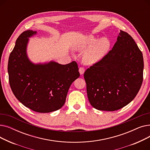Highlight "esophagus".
Instances as JSON below:
<instances>
[{
    "label": "esophagus",
    "mask_w": 150,
    "mask_h": 150,
    "mask_svg": "<svg viewBox=\"0 0 150 150\" xmlns=\"http://www.w3.org/2000/svg\"><path fill=\"white\" fill-rule=\"evenodd\" d=\"M84 71H85V69L83 67H80V69H79V72L80 73L81 75H83L84 73Z\"/></svg>",
    "instance_id": "obj_1"
}]
</instances>
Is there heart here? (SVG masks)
Returning a JSON list of instances; mask_svg holds the SVG:
<instances>
[{
	"label": "heart",
	"instance_id": "obj_1",
	"mask_svg": "<svg viewBox=\"0 0 150 150\" xmlns=\"http://www.w3.org/2000/svg\"><path fill=\"white\" fill-rule=\"evenodd\" d=\"M110 46L111 42L108 39H99L90 36L78 45V48L84 50L92 47L83 56L84 62L87 64H91L103 58L108 52Z\"/></svg>",
	"mask_w": 150,
	"mask_h": 150
}]
</instances>
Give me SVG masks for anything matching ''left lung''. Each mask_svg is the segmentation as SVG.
<instances>
[{"label":"left lung","mask_w":150,"mask_h":150,"mask_svg":"<svg viewBox=\"0 0 150 150\" xmlns=\"http://www.w3.org/2000/svg\"><path fill=\"white\" fill-rule=\"evenodd\" d=\"M113 48L85 71L91 105L101 111L120 109L136 97L143 82V54L133 38L120 30Z\"/></svg>","instance_id":"1"}]
</instances>
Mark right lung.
Here are the masks:
<instances>
[{
	"instance_id": "right-lung-1",
	"label": "right lung",
	"mask_w": 150,
	"mask_h": 150,
	"mask_svg": "<svg viewBox=\"0 0 150 150\" xmlns=\"http://www.w3.org/2000/svg\"><path fill=\"white\" fill-rule=\"evenodd\" d=\"M36 31H23L18 38L8 63L9 83L14 96L27 108L41 113L59 109L70 86L80 76L75 61L66 65L54 62L33 64L26 54L28 38Z\"/></svg>"
}]
</instances>
